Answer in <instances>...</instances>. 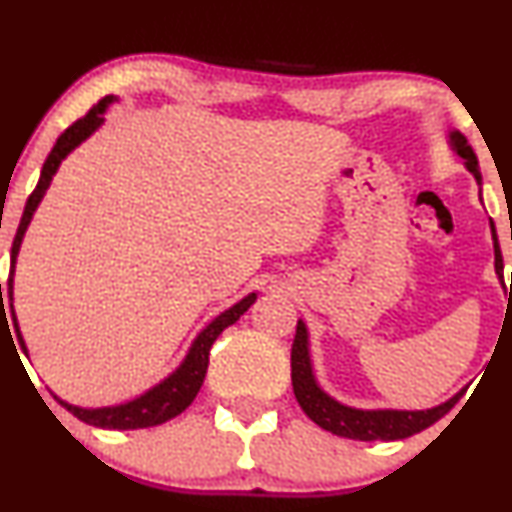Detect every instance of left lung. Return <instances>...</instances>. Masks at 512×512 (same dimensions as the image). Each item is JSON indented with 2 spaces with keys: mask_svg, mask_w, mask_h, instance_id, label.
I'll list each match as a JSON object with an SVG mask.
<instances>
[{
  "mask_svg": "<svg viewBox=\"0 0 512 512\" xmlns=\"http://www.w3.org/2000/svg\"><path fill=\"white\" fill-rule=\"evenodd\" d=\"M451 143L460 157L465 159L467 169L472 171L477 181H482L477 169V155L463 133L453 131ZM494 231V224H491ZM494 255H496V274L498 279H503V257L501 248H498L496 231H494ZM510 298H512V279H510ZM291 381H293V393L298 398L300 408L305 410V415L326 432L336 436H346V439L357 441H396V439H408L412 434H420L422 429L432 427L434 422H439L448 410L458 403L463 391L458 396H453L446 403L436 405L432 410H355L348 405L336 403L334 398H329L319 389L315 377H312V365H310V353H307V329L303 322L295 326V338L291 348Z\"/></svg>",
  "mask_w": 512,
  "mask_h": 512,
  "instance_id": "left-lung-1",
  "label": "left lung"
}]
</instances>
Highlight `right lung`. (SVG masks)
<instances>
[{"label": "right lung", "instance_id": "1", "mask_svg": "<svg viewBox=\"0 0 512 512\" xmlns=\"http://www.w3.org/2000/svg\"><path fill=\"white\" fill-rule=\"evenodd\" d=\"M112 100L114 97H104V100L97 102L95 107H92L90 112L83 116V119L73 121L71 126L57 138V145L52 147V152L47 155L45 164H42V174H40L38 186H35L33 193H30L26 209H23L21 224H18L14 245H11V264L16 262L23 233H26L30 219H33V212L38 209L42 195H45V190L49 188V181H52V176L57 174L61 159L69 155L73 147L83 143V140L88 138V135L95 131L97 126H100V123L104 121L102 119L104 109H107V104ZM11 274H14V269H11ZM255 298L257 295L250 293L248 298H243L238 305H233L231 310H226L224 315H219L217 319H214V322L195 338L193 348H190V353L186 355V360H183V365L178 367L169 379H164L162 384L155 386L152 391H147L145 396L131 400V403L116 405V408L83 410V408H76V405L64 403V400H59L57 396L54 398H57L59 403L71 412V415H76L80 422L92 424V427H102V429H145V427H155V424L171 420V417L181 415V412L186 410L190 403H193L197 391H200L202 381H205V374H207L209 348H212V343L217 341V336L226 329V326L238 322V317L243 315V312H248V307L255 303ZM9 300H11V276H9ZM0 305H2V319H4L6 312H4V300H2V283H0ZM11 317H14L18 343H21L23 353H26V343H23L21 331H18L14 310H11Z\"/></svg>", "mask_w": 512, "mask_h": 512}]
</instances>
